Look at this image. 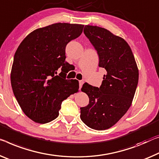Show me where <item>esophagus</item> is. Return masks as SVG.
<instances>
[{
	"label": "esophagus",
	"mask_w": 159,
	"mask_h": 159,
	"mask_svg": "<svg viewBox=\"0 0 159 159\" xmlns=\"http://www.w3.org/2000/svg\"><path fill=\"white\" fill-rule=\"evenodd\" d=\"M79 83H80V89H81L82 87V84H84V81H83V80H80Z\"/></svg>",
	"instance_id": "obj_1"
}]
</instances>
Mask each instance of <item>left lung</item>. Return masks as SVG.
<instances>
[{
  "mask_svg": "<svg viewBox=\"0 0 159 159\" xmlns=\"http://www.w3.org/2000/svg\"><path fill=\"white\" fill-rule=\"evenodd\" d=\"M84 33L97 50L99 67L107 70L99 87L84 83L82 91L89 104L80 108L81 120L89 128L111 127L130 107L139 81V70L128 43L107 29L85 25Z\"/></svg>",
  "mask_w": 159,
  "mask_h": 159,
  "instance_id": "8db88e82",
  "label": "left lung"
}]
</instances>
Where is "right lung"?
<instances>
[{
    "instance_id": "right-lung-1",
    "label": "right lung",
    "mask_w": 159,
    "mask_h": 159,
    "mask_svg": "<svg viewBox=\"0 0 159 159\" xmlns=\"http://www.w3.org/2000/svg\"><path fill=\"white\" fill-rule=\"evenodd\" d=\"M83 28L59 23L39 28L17 49L11 70L12 88L22 110L35 122L54 120L63 100L78 92L79 82L66 80L70 64L65 61V48L81 35Z\"/></svg>"
}]
</instances>
